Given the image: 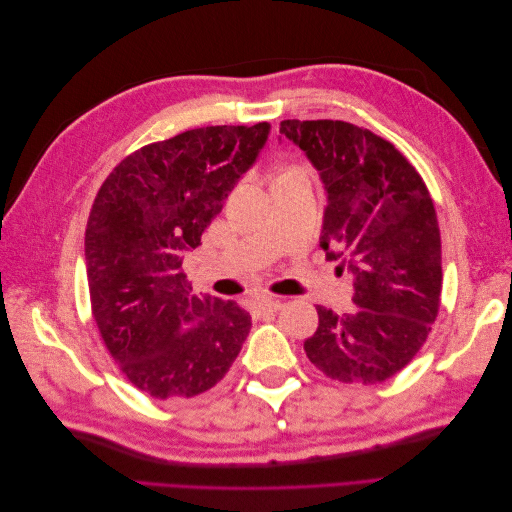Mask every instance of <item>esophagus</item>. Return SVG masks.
Segmentation results:
<instances>
[{
    "label": "esophagus",
    "mask_w": 512,
    "mask_h": 512,
    "mask_svg": "<svg viewBox=\"0 0 512 512\" xmlns=\"http://www.w3.org/2000/svg\"><path fill=\"white\" fill-rule=\"evenodd\" d=\"M282 307H284V299L280 297H265L258 301V309H262V312H280Z\"/></svg>",
    "instance_id": "obj_1"
}]
</instances>
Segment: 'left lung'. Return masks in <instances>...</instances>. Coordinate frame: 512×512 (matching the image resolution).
I'll return each mask as SVG.
<instances>
[{"instance_id": "obj_1", "label": "left lung", "mask_w": 512, "mask_h": 512, "mask_svg": "<svg viewBox=\"0 0 512 512\" xmlns=\"http://www.w3.org/2000/svg\"><path fill=\"white\" fill-rule=\"evenodd\" d=\"M327 190L320 247L354 275V309L318 305L305 354L339 382L376 384L421 350L440 309L442 243L433 200L404 153L348 121L286 119Z\"/></svg>"}]
</instances>
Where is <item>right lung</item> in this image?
<instances>
[{"instance_id":"right-lung-1","label":"right lung","mask_w":512,"mask_h":512,"mask_svg":"<svg viewBox=\"0 0 512 512\" xmlns=\"http://www.w3.org/2000/svg\"><path fill=\"white\" fill-rule=\"evenodd\" d=\"M271 126H209L145 145L106 177L85 230L91 312L136 389L196 397L218 384L252 329L235 301L198 299L183 254L265 147Z\"/></svg>"}]
</instances>
